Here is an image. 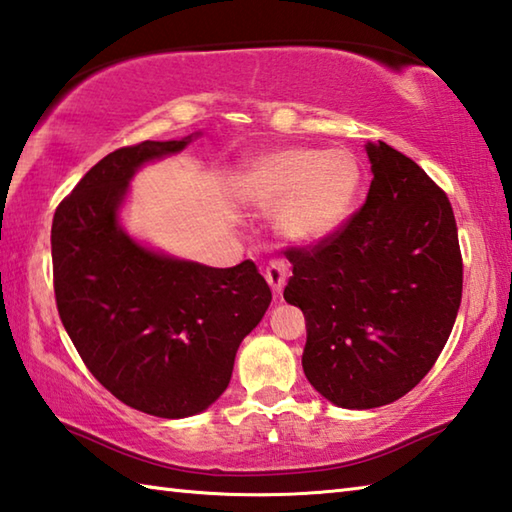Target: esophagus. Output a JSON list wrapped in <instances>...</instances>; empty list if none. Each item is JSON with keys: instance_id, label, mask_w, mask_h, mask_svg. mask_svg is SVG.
Segmentation results:
<instances>
[{"instance_id": "esophagus-1", "label": "esophagus", "mask_w": 512, "mask_h": 512, "mask_svg": "<svg viewBox=\"0 0 512 512\" xmlns=\"http://www.w3.org/2000/svg\"><path fill=\"white\" fill-rule=\"evenodd\" d=\"M288 275H291V271H288V264L282 262V259H273V262L268 264L266 271H264L266 282H268V286L273 288L275 293H282V288H284V284L288 280Z\"/></svg>"}]
</instances>
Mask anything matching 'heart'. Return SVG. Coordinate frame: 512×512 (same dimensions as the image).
Segmentation results:
<instances>
[{"mask_svg":"<svg viewBox=\"0 0 512 512\" xmlns=\"http://www.w3.org/2000/svg\"><path fill=\"white\" fill-rule=\"evenodd\" d=\"M237 194L262 210L293 244H315L347 224L362 190V170L345 150L284 147L257 156L235 181Z\"/></svg>","mask_w":512,"mask_h":512,"instance_id":"heart-1","label":"heart"}]
</instances>
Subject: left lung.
<instances>
[{"label":"left lung","instance_id":"left-lung-1","mask_svg":"<svg viewBox=\"0 0 512 512\" xmlns=\"http://www.w3.org/2000/svg\"><path fill=\"white\" fill-rule=\"evenodd\" d=\"M365 150L374 179L362 208L315 246L286 250L284 300L306 320L304 374L345 410L394 403L421 383L463 288L450 199L394 147Z\"/></svg>","mask_w":512,"mask_h":512}]
</instances>
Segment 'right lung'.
<instances>
[{
    "instance_id": "right-lung-1",
    "label": "right lung",
    "mask_w": 512,
    "mask_h": 512,
    "mask_svg": "<svg viewBox=\"0 0 512 512\" xmlns=\"http://www.w3.org/2000/svg\"><path fill=\"white\" fill-rule=\"evenodd\" d=\"M190 141L107 154L64 197L51 228L55 302L82 362L118 401L161 418L199 414L226 392L241 340L273 300L250 259L232 268L174 259L120 226L138 167Z\"/></svg>"
}]
</instances>
